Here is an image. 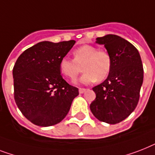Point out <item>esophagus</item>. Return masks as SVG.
I'll list each match as a JSON object with an SVG mask.
<instances>
[{
  "label": "esophagus",
  "instance_id": "esophagus-1",
  "mask_svg": "<svg viewBox=\"0 0 155 155\" xmlns=\"http://www.w3.org/2000/svg\"><path fill=\"white\" fill-rule=\"evenodd\" d=\"M86 90L87 89L85 88H80L79 89V92H80V94H83V93H84L85 91H86Z\"/></svg>",
  "mask_w": 155,
  "mask_h": 155
}]
</instances>
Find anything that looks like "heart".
<instances>
[{
	"instance_id": "obj_1",
	"label": "heart",
	"mask_w": 155,
	"mask_h": 155,
	"mask_svg": "<svg viewBox=\"0 0 155 155\" xmlns=\"http://www.w3.org/2000/svg\"><path fill=\"white\" fill-rule=\"evenodd\" d=\"M74 60L64 57L60 60L61 73L74 80L82 71H85L79 82L82 84H91L105 80L110 74L112 60L110 54L105 50H99L92 45H85L75 48L72 52Z\"/></svg>"
}]
</instances>
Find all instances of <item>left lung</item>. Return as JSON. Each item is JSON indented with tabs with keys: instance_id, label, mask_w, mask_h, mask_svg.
Listing matches in <instances>:
<instances>
[{
	"instance_id": "1",
	"label": "left lung",
	"mask_w": 155,
	"mask_h": 155,
	"mask_svg": "<svg viewBox=\"0 0 155 155\" xmlns=\"http://www.w3.org/2000/svg\"><path fill=\"white\" fill-rule=\"evenodd\" d=\"M110 54L112 67L107 78L94 87L96 97L90 109L99 121L116 124L136 107L143 82V68L139 51L129 41L109 34L96 38Z\"/></svg>"
}]
</instances>
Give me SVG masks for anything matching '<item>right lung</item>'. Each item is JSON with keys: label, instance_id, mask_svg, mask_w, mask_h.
Listing matches in <instances>:
<instances>
[{"label": "right lung", "instance_id": "right-lung-1", "mask_svg": "<svg viewBox=\"0 0 155 155\" xmlns=\"http://www.w3.org/2000/svg\"><path fill=\"white\" fill-rule=\"evenodd\" d=\"M75 41H42L26 49L16 60L12 75L14 99L24 116L41 127L64 119L79 89L60 75V62Z\"/></svg>", "mask_w": 155, "mask_h": 155}]
</instances>
